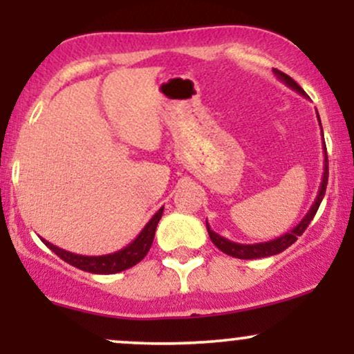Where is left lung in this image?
Wrapping results in <instances>:
<instances>
[{
	"instance_id": "8db88e82",
	"label": "left lung",
	"mask_w": 354,
	"mask_h": 354,
	"mask_svg": "<svg viewBox=\"0 0 354 354\" xmlns=\"http://www.w3.org/2000/svg\"><path fill=\"white\" fill-rule=\"evenodd\" d=\"M273 73L276 75V78L279 81H283L286 86H290L291 89H295L296 93H299L301 96H306L304 89L299 86L298 83L293 78H290L288 75H284L283 71L279 70H273ZM318 115V111H316ZM318 121H319V115H318ZM321 126V121H319ZM321 135H323V128H321ZM323 149H324V166H323V178H321V185L318 189V194H316V200L311 205L310 211L304 214V218L298 225L295 226L293 230H290L288 233H284L283 236H278L271 241H265V243H254V245H241V243H234L230 241L228 238L221 236V234L214 233L213 230L209 228L208 221H206V228H208V234L213 241V245L221 250L223 253H226L228 256H233V258H239V259H256V258H266V256H273L281 253V251L290 248L293 243L298 239V236H301L304 233V230L308 228V225L311 223V219L315 218L316 211H318L321 201H323L324 193H326V185H328V153H326V145H324V138H323Z\"/></svg>"
}]
</instances>
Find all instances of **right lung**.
Returning <instances> with one entry per match:
<instances>
[{
	"label": "right lung",
	"mask_w": 354,
	"mask_h": 354,
	"mask_svg": "<svg viewBox=\"0 0 354 354\" xmlns=\"http://www.w3.org/2000/svg\"><path fill=\"white\" fill-rule=\"evenodd\" d=\"M163 209L165 206H161L160 209L154 213V216L146 223V226L141 230V233L129 243L128 246H124L123 250L115 251V253L109 254H101V256H84V254H76L71 253V251L63 250V248L55 246L53 243L46 241V239L41 238V241L46 245L53 253H56L59 256L63 261L70 263L71 266H76L78 270L88 271V273H95V274H113V273H120V271L129 270L141 259L148 254L149 248L153 245L154 239V233H156V226L160 223L161 216H163Z\"/></svg>",
	"instance_id": "right-lung-1"
}]
</instances>
